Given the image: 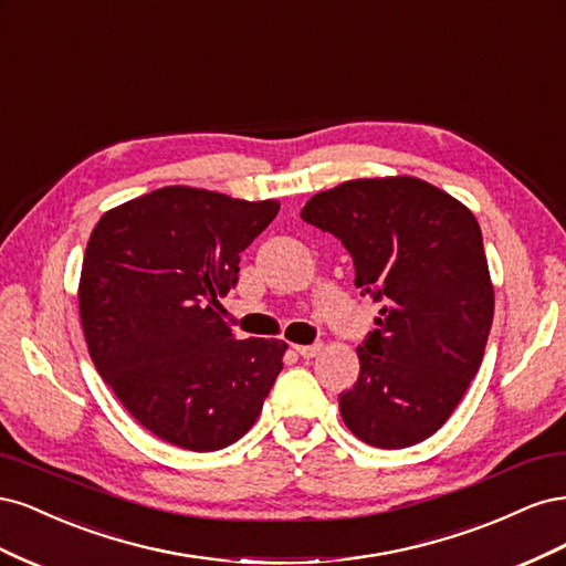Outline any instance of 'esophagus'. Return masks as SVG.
I'll list each match as a JSON object with an SVG mask.
<instances>
[{"mask_svg": "<svg viewBox=\"0 0 566 566\" xmlns=\"http://www.w3.org/2000/svg\"><path fill=\"white\" fill-rule=\"evenodd\" d=\"M321 349H323L321 342H314V345H295V352H297L302 358H314Z\"/></svg>", "mask_w": 566, "mask_h": 566, "instance_id": "1", "label": "esophagus"}]
</instances>
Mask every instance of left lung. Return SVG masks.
Here are the masks:
<instances>
[{
    "instance_id": "1",
    "label": "left lung",
    "mask_w": 566,
    "mask_h": 566,
    "mask_svg": "<svg viewBox=\"0 0 566 566\" xmlns=\"http://www.w3.org/2000/svg\"><path fill=\"white\" fill-rule=\"evenodd\" d=\"M302 219L339 238L354 285L382 302L358 345L342 420L378 449H406L451 418L482 366L493 285L474 214L416 177L354 179L316 193Z\"/></svg>"
}]
</instances>
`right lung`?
<instances>
[{
	"mask_svg": "<svg viewBox=\"0 0 566 566\" xmlns=\"http://www.w3.org/2000/svg\"><path fill=\"white\" fill-rule=\"evenodd\" d=\"M279 208L165 186L92 231L77 293L90 356L129 413L172 447L227 449L279 378L285 342L235 339L219 304Z\"/></svg>",
	"mask_w": 566,
	"mask_h": 566,
	"instance_id": "add662e5",
	"label": "right lung"
}]
</instances>
